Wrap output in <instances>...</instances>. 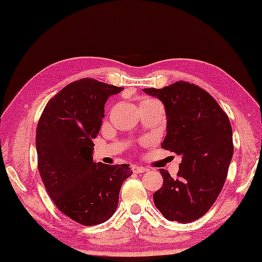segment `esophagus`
I'll list each match as a JSON object with an SVG mask.
<instances>
[{"label": "esophagus", "instance_id": "esophagus-1", "mask_svg": "<svg viewBox=\"0 0 262 262\" xmlns=\"http://www.w3.org/2000/svg\"><path fill=\"white\" fill-rule=\"evenodd\" d=\"M133 171H134V173H144V172H147L148 169L143 168V166L140 165H134L133 166Z\"/></svg>", "mask_w": 262, "mask_h": 262}]
</instances>
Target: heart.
Here are the masks:
<instances>
[{
	"label": "heart",
	"instance_id": "obj_1",
	"mask_svg": "<svg viewBox=\"0 0 262 262\" xmlns=\"http://www.w3.org/2000/svg\"><path fill=\"white\" fill-rule=\"evenodd\" d=\"M154 101H157V100H154V99H149V98H147V99H144L143 101L141 102V103H148V102H154Z\"/></svg>",
	"mask_w": 262,
	"mask_h": 262
}]
</instances>
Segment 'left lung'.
<instances>
[{"label": "left lung", "instance_id": "8db88e82", "mask_svg": "<svg viewBox=\"0 0 262 262\" xmlns=\"http://www.w3.org/2000/svg\"><path fill=\"white\" fill-rule=\"evenodd\" d=\"M144 92L159 98L166 113L164 149L181 155L172 178L164 169L154 204L169 221L189 223L204 216L219 197L233 157L232 127L216 100L193 83L178 81Z\"/></svg>", "mask_w": 262, "mask_h": 262}]
</instances>
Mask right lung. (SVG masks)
<instances>
[{
    "instance_id": "obj_1",
    "label": "right lung",
    "mask_w": 262,
    "mask_h": 262,
    "mask_svg": "<svg viewBox=\"0 0 262 262\" xmlns=\"http://www.w3.org/2000/svg\"><path fill=\"white\" fill-rule=\"evenodd\" d=\"M118 88L94 79L70 83L49 100L36 130L38 171L56 207L76 223L92 226L114 215L129 164L93 162L92 142L104 103Z\"/></svg>"
}]
</instances>
